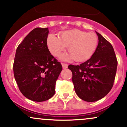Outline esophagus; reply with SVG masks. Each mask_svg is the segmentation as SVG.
<instances>
[{"mask_svg": "<svg viewBox=\"0 0 127 127\" xmlns=\"http://www.w3.org/2000/svg\"><path fill=\"white\" fill-rule=\"evenodd\" d=\"M62 64L63 68V69H66V68H67V67H68V64H67L62 63V64Z\"/></svg>", "mask_w": 127, "mask_h": 127, "instance_id": "obj_1", "label": "esophagus"}]
</instances>
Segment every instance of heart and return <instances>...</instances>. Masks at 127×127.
Here are the masks:
<instances>
[{"label":"heart","mask_w":127,"mask_h":127,"mask_svg":"<svg viewBox=\"0 0 127 127\" xmlns=\"http://www.w3.org/2000/svg\"><path fill=\"white\" fill-rule=\"evenodd\" d=\"M46 42L49 51L54 57H58L68 46L69 52L61 55L63 60L84 62L90 59L96 51L98 37L93 32L72 30L63 32L58 37L49 35Z\"/></svg>","instance_id":"obj_1"}]
</instances>
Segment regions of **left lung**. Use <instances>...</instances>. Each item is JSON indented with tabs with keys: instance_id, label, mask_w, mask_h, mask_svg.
Here are the masks:
<instances>
[{
	"instance_id": "obj_1",
	"label": "left lung",
	"mask_w": 127,
	"mask_h": 127,
	"mask_svg": "<svg viewBox=\"0 0 127 127\" xmlns=\"http://www.w3.org/2000/svg\"><path fill=\"white\" fill-rule=\"evenodd\" d=\"M98 36L96 51L90 59L80 65L68 66L72 72V82L76 95L87 102H95L110 91L115 79L118 61L112 45Z\"/></svg>"
}]
</instances>
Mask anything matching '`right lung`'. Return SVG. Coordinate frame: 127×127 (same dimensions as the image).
<instances>
[{
    "label": "right lung",
    "mask_w": 127,
    "mask_h": 127,
    "mask_svg": "<svg viewBox=\"0 0 127 127\" xmlns=\"http://www.w3.org/2000/svg\"><path fill=\"white\" fill-rule=\"evenodd\" d=\"M48 28H36L17 47L13 64L15 79L21 93L29 99L42 102L55 94L61 63L47 46Z\"/></svg>",
    "instance_id": "1"
}]
</instances>
